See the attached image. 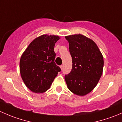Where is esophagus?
I'll list each match as a JSON object with an SVG mask.
<instances>
[{"instance_id": "esophagus-1", "label": "esophagus", "mask_w": 122, "mask_h": 122, "mask_svg": "<svg viewBox=\"0 0 122 122\" xmlns=\"http://www.w3.org/2000/svg\"><path fill=\"white\" fill-rule=\"evenodd\" d=\"M63 65H61V66H60V68H61V70H62V69H63Z\"/></svg>"}]
</instances>
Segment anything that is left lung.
<instances>
[{
	"label": "left lung",
	"instance_id": "1",
	"mask_svg": "<svg viewBox=\"0 0 122 122\" xmlns=\"http://www.w3.org/2000/svg\"><path fill=\"white\" fill-rule=\"evenodd\" d=\"M72 57V70L65 76L67 87L76 95L84 96L97 84L103 73L104 60L97 45L81 34L66 36Z\"/></svg>",
	"mask_w": 122,
	"mask_h": 122
}]
</instances>
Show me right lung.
Here are the masks:
<instances>
[{"instance_id":"obj_1","label":"right lung","mask_w":122,"mask_h":122,"mask_svg":"<svg viewBox=\"0 0 122 122\" xmlns=\"http://www.w3.org/2000/svg\"><path fill=\"white\" fill-rule=\"evenodd\" d=\"M60 39L58 35H41L29 44L20 57V76L26 86L34 93L47 91L61 71L54 62L56 54L54 51Z\"/></svg>"}]
</instances>
